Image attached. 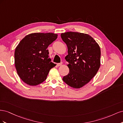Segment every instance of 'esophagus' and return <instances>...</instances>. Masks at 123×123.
<instances>
[{"label": "esophagus", "instance_id": "esophagus-1", "mask_svg": "<svg viewBox=\"0 0 123 123\" xmlns=\"http://www.w3.org/2000/svg\"><path fill=\"white\" fill-rule=\"evenodd\" d=\"M62 62H61V63H58V64H57V66L58 67V66H60L62 65Z\"/></svg>", "mask_w": 123, "mask_h": 123}]
</instances>
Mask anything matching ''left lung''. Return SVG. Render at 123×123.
<instances>
[{
    "mask_svg": "<svg viewBox=\"0 0 123 123\" xmlns=\"http://www.w3.org/2000/svg\"><path fill=\"white\" fill-rule=\"evenodd\" d=\"M61 37L68 47L66 61L69 72L62 80L69 86L80 88L93 77L100 67V50L91 36L84 33L67 32Z\"/></svg>",
    "mask_w": 123,
    "mask_h": 123,
    "instance_id": "left-lung-1",
    "label": "left lung"
}]
</instances>
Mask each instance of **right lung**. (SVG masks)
Here are the masks:
<instances>
[{
    "mask_svg": "<svg viewBox=\"0 0 123 123\" xmlns=\"http://www.w3.org/2000/svg\"><path fill=\"white\" fill-rule=\"evenodd\" d=\"M57 37L52 33H34L25 36L15 51V65L23 81L36 86L47 79L50 70L55 66L51 62L47 49Z\"/></svg>",
    "mask_w": 123,
    "mask_h": 123,
    "instance_id": "right-lung-1",
    "label": "right lung"
}]
</instances>
